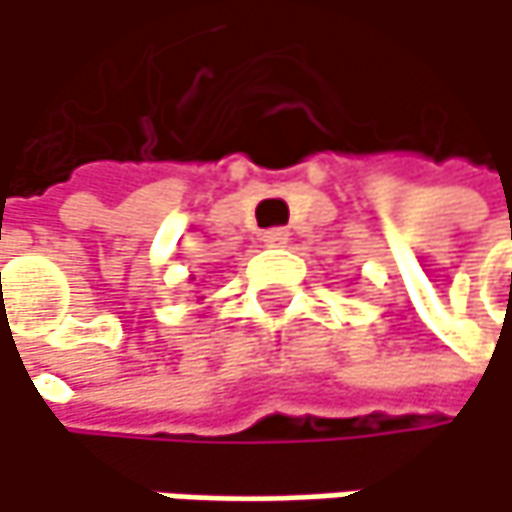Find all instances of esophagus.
<instances>
[{
  "label": "esophagus",
  "mask_w": 512,
  "mask_h": 512,
  "mask_svg": "<svg viewBox=\"0 0 512 512\" xmlns=\"http://www.w3.org/2000/svg\"><path fill=\"white\" fill-rule=\"evenodd\" d=\"M288 239H291V233H288L285 227H273V230H267V233L261 236V242H264L267 248H285Z\"/></svg>",
  "instance_id": "esophagus-1"
}]
</instances>
